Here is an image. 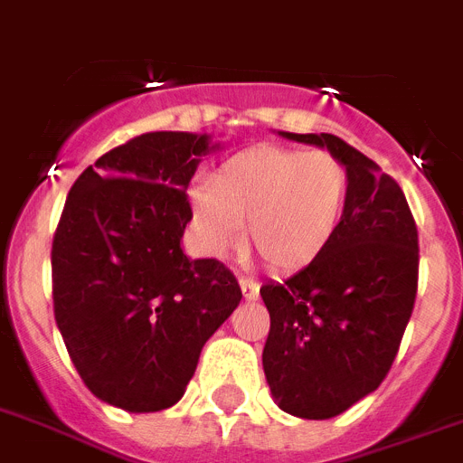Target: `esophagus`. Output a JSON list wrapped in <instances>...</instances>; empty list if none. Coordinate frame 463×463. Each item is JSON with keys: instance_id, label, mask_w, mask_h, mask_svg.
Listing matches in <instances>:
<instances>
[{"instance_id": "34e87169", "label": "esophagus", "mask_w": 463, "mask_h": 463, "mask_svg": "<svg viewBox=\"0 0 463 463\" xmlns=\"http://www.w3.org/2000/svg\"><path fill=\"white\" fill-rule=\"evenodd\" d=\"M239 288H241V295L246 300H256L259 298V283H253L249 278H239Z\"/></svg>"}]
</instances>
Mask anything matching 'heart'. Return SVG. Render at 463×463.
Listing matches in <instances>:
<instances>
[{"label": "heart", "instance_id": "1", "mask_svg": "<svg viewBox=\"0 0 463 463\" xmlns=\"http://www.w3.org/2000/svg\"><path fill=\"white\" fill-rule=\"evenodd\" d=\"M349 173L325 151L253 146L222 163L210 183L187 193L190 222L207 256H224L241 241L270 270L312 266L342 229Z\"/></svg>", "mask_w": 463, "mask_h": 463}]
</instances>
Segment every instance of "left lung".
Masks as SVG:
<instances>
[{"instance_id":"1","label":"left lung","mask_w":463,"mask_h":463,"mask_svg":"<svg viewBox=\"0 0 463 463\" xmlns=\"http://www.w3.org/2000/svg\"><path fill=\"white\" fill-rule=\"evenodd\" d=\"M336 156L349 203L332 246L285 283H266L263 373L278 408L326 420L373 392L391 371L417 295V227L401 185L332 134H290Z\"/></svg>"}]
</instances>
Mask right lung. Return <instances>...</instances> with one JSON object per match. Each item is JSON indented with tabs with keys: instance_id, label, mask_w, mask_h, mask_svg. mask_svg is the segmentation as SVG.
Returning a JSON list of instances; mask_svg holds the SVG:
<instances>
[{
	"instance_id": "obj_1",
	"label": "right lung",
	"mask_w": 463,
	"mask_h": 463,
	"mask_svg": "<svg viewBox=\"0 0 463 463\" xmlns=\"http://www.w3.org/2000/svg\"><path fill=\"white\" fill-rule=\"evenodd\" d=\"M210 134L151 131L75 180L55 232V325L95 398L158 412L185 395L200 351L236 310L234 273L187 259L185 190Z\"/></svg>"
}]
</instances>
